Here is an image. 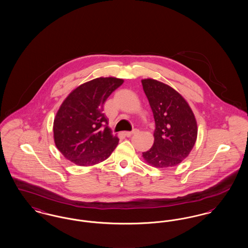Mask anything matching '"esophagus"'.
Wrapping results in <instances>:
<instances>
[{"label": "esophagus", "instance_id": "1", "mask_svg": "<svg viewBox=\"0 0 248 248\" xmlns=\"http://www.w3.org/2000/svg\"><path fill=\"white\" fill-rule=\"evenodd\" d=\"M138 132H139V129H134L133 131H127V132H125V133H124V135H125L126 137H131V136H133V135L137 134Z\"/></svg>", "mask_w": 248, "mask_h": 248}]
</instances>
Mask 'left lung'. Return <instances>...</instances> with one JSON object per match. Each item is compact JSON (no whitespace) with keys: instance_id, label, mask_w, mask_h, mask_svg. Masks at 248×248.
I'll list each match as a JSON object with an SVG mask.
<instances>
[{"instance_id":"8db88e82","label":"left lung","mask_w":248,"mask_h":248,"mask_svg":"<svg viewBox=\"0 0 248 248\" xmlns=\"http://www.w3.org/2000/svg\"><path fill=\"white\" fill-rule=\"evenodd\" d=\"M155 121L153 147L142 156L157 168L179 165L197 140V122L185 98L171 86L154 79L141 80Z\"/></svg>"}]
</instances>
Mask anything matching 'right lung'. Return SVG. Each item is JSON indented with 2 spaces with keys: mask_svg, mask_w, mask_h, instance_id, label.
I'll list each match as a JSON object with an SVG mask.
<instances>
[{
  "mask_svg": "<svg viewBox=\"0 0 248 248\" xmlns=\"http://www.w3.org/2000/svg\"><path fill=\"white\" fill-rule=\"evenodd\" d=\"M123 79L99 77L75 88L59 107L54 120V140L71 163L89 166L110 156L119 139L108 126L103 105Z\"/></svg>",
  "mask_w": 248,
  "mask_h": 248,
  "instance_id": "add662e5",
  "label": "right lung"
}]
</instances>
